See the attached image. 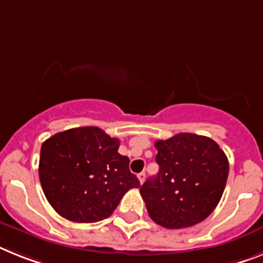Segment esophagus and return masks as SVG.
Masks as SVG:
<instances>
[{"label": "esophagus", "instance_id": "34e87169", "mask_svg": "<svg viewBox=\"0 0 263 263\" xmlns=\"http://www.w3.org/2000/svg\"><path fill=\"white\" fill-rule=\"evenodd\" d=\"M138 179H139V182H140V184H143V182H144V179H145V173L138 174Z\"/></svg>", "mask_w": 263, "mask_h": 263}]
</instances>
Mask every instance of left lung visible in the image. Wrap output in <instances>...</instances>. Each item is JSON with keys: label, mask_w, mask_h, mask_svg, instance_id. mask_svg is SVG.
Here are the masks:
<instances>
[{"label": "left lung", "mask_w": 263, "mask_h": 263, "mask_svg": "<svg viewBox=\"0 0 263 263\" xmlns=\"http://www.w3.org/2000/svg\"><path fill=\"white\" fill-rule=\"evenodd\" d=\"M159 173L140 187L148 215L165 229H186L206 219L219 203L229 160L213 139L178 134L156 140Z\"/></svg>", "instance_id": "obj_1"}]
</instances>
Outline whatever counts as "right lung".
<instances>
[{
    "mask_svg": "<svg viewBox=\"0 0 263 263\" xmlns=\"http://www.w3.org/2000/svg\"><path fill=\"white\" fill-rule=\"evenodd\" d=\"M118 139L98 127L59 132L41 145L39 175L50 206L77 223L111 217L128 190L140 187Z\"/></svg>",
    "mask_w": 263,
    "mask_h": 263,
    "instance_id": "1",
    "label": "right lung"
}]
</instances>
